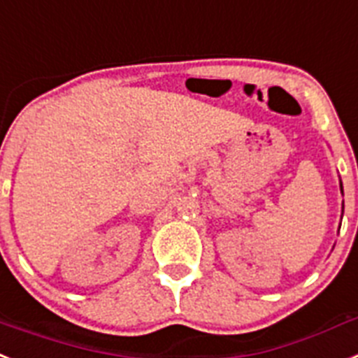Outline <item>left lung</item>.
Masks as SVG:
<instances>
[{"instance_id": "8db88e82", "label": "left lung", "mask_w": 358, "mask_h": 358, "mask_svg": "<svg viewBox=\"0 0 358 358\" xmlns=\"http://www.w3.org/2000/svg\"><path fill=\"white\" fill-rule=\"evenodd\" d=\"M341 188H342V182H341Z\"/></svg>"}]
</instances>
